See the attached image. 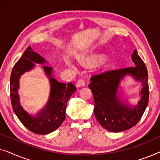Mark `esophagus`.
I'll use <instances>...</instances> for the list:
<instances>
[{"mask_svg":"<svg viewBox=\"0 0 160 160\" xmlns=\"http://www.w3.org/2000/svg\"><path fill=\"white\" fill-rule=\"evenodd\" d=\"M84 85H85V81L83 79V78H80V79L77 82V83H76V87H84Z\"/></svg>","mask_w":160,"mask_h":160,"instance_id":"esophagus-1","label":"esophagus"}]
</instances>
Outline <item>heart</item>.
I'll return each instance as SVG.
<instances>
[{
  "mask_svg": "<svg viewBox=\"0 0 160 160\" xmlns=\"http://www.w3.org/2000/svg\"><path fill=\"white\" fill-rule=\"evenodd\" d=\"M97 60H98V58H95H95L89 59V60H86L82 61V62L83 63V64H85V65H92V64H93V63L95 62ZM67 63H68V65H70V66L73 67V65H71V63L69 61H67Z\"/></svg>",
  "mask_w": 160,
  "mask_h": 160,
  "instance_id": "obj_1",
  "label": "heart"
}]
</instances>
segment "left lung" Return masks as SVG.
<instances>
[{"instance_id":"8db88e82","label":"left lung","mask_w":160,"mask_h":160,"mask_svg":"<svg viewBox=\"0 0 160 160\" xmlns=\"http://www.w3.org/2000/svg\"><path fill=\"white\" fill-rule=\"evenodd\" d=\"M132 60L135 67L109 70L90 78L89 88L95 101V116L100 125L110 132L132 128L140 121L147 107L149 97L147 68L136 49L132 53ZM128 74L142 84L141 99L133 108L124 104L117 96L121 79Z\"/></svg>"}]
</instances>
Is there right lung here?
Masks as SVG:
<instances>
[{
    "label": "right lung",
    "instance_id": "1",
    "mask_svg": "<svg viewBox=\"0 0 160 160\" xmlns=\"http://www.w3.org/2000/svg\"><path fill=\"white\" fill-rule=\"evenodd\" d=\"M47 62L38 53L28 47L22 56L13 68L10 78V96L13 110L24 126L34 133L46 135L53 132L60 127L65 119V110L68 100L76 87L71 82L66 84L58 82L52 77V68L43 66L46 74L49 78L50 96L45 108L36 116L28 113L19 103L17 92L19 89V79L21 75L29 71L35 66V63L43 64Z\"/></svg>",
    "mask_w": 160,
    "mask_h": 160
}]
</instances>
